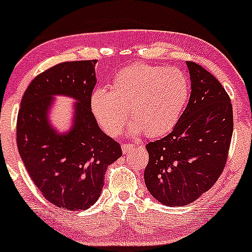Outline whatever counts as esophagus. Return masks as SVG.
<instances>
[{
	"instance_id": "esophagus-1",
	"label": "esophagus",
	"mask_w": 252,
	"mask_h": 252,
	"mask_svg": "<svg viewBox=\"0 0 252 252\" xmlns=\"http://www.w3.org/2000/svg\"><path fill=\"white\" fill-rule=\"evenodd\" d=\"M122 150L124 154H130L131 151H134V145L130 143H124L122 144Z\"/></svg>"
}]
</instances>
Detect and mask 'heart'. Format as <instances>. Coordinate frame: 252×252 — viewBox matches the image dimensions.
I'll list each match as a JSON object with an SVG mask.
<instances>
[{"mask_svg": "<svg viewBox=\"0 0 252 252\" xmlns=\"http://www.w3.org/2000/svg\"><path fill=\"white\" fill-rule=\"evenodd\" d=\"M189 96L190 81L180 69L135 63L115 75L111 90H94L90 108L109 136L122 134L130 115L132 131L159 137L175 128Z\"/></svg>", "mask_w": 252, "mask_h": 252, "instance_id": "1", "label": "heart"}]
</instances>
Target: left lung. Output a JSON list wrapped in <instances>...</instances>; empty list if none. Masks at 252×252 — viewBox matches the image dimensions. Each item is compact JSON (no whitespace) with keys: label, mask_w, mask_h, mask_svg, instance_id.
Segmentation results:
<instances>
[{"label":"left lung","mask_w":252,"mask_h":252,"mask_svg":"<svg viewBox=\"0 0 252 252\" xmlns=\"http://www.w3.org/2000/svg\"><path fill=\"white\" fill-rule=\"evenodd\" d=\"M187 65L186 110L170 134L147 144L145 186L168 207L189 204L211 189L226 164L233 130L231 99L220 81L198 63Z\"/></svg>","instance_id":"obj_1"}]
</instances>
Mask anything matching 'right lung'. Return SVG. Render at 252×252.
Returning <instances> with one entry per match:
<instances>
[{
	"instance_id": "1",
	"label": "right lung",
	"mask_w": 252,
	"mask_h": 252,
	"mask_svg": "<svg viewBox=\"0 0 252 252\" xmlns=\"http://www.w3.org/2000/svg\"><path fill=\"white\" fill-rule=\"evenodd\" d=\"M96 62H63L41 72L27 88L17 115V148L30 178L47 201L69 211L92 207L108 165L122 156L120 143L99 129L90 108ZM55 94L78 101L74 126L66 134H57L47 122Z\"/></svg>"
}]
</instances>
